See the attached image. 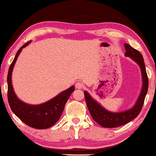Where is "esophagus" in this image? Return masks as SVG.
I'll list each match as a JSON object with an SVG mask.
<instances>
[{
  "instance_id": "1",
  "label": "esophagus",
  "mask_w": 156,
  "mask_h": 156,
  "mask_svg": "<svg viewBox=\"0 0 156 156\" xmlns=\"http://www.w3.org/2000/svg\"><path fill=\"white\" fill-rule=\"evenodd\" d=\"M83 86V83L82 82H80V81H78V82L76 83V87L77 89H82Z\"/></svg>"
}]
</instances>
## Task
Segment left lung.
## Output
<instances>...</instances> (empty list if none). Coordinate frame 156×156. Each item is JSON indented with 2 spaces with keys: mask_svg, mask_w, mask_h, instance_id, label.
<instances>
[{
  "mask_svg": "<svg viewBox=\"0 0 156 156\" xmlns=\"http://www.w3.org/2000/svg\"><path fill=\"white\" fill-rule=\"evenodd\" d=\"M125 55L130 57L132 60L140 66L142 76V88L137 102L131 109L124 112H111L106 110L99 103L85 91L84 94L87 103L88 110L91 115V117L96 122L103 128H115L121 126L134 119L140 113L144 104L146 95L149 87V79L146 71V67L144 62V58L142 54L136 49L133 48L128 44H124Z\"/></svg>",
  "mask_w": 156,
  "mask_h": 156,
  "instance_id": "obj_1",
  "label": "left lung"
}]
</instances>
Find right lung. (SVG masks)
<instances>
[{
	"label": "right lung",
	"instance_id": "obj_1",
	"mask_svg": "<svg viewBox=\"0 0 156 156\" xmlns=\"http://www.w3.org/2000/svg\"><path fill=\"white\" fill-rule=\"evenodd\" d=\"M30 42L26 43L19 49L9 66L7 73V98L12 112L24 123L36 129H46L51 127L60 119L66 103L75 88L72 86L51 100L40 105L27 104L19 99L12 85V72L22 49Z\"/></svg>",
	"mask_w": 156,
	"mask_h": 156
}]
</instances>
